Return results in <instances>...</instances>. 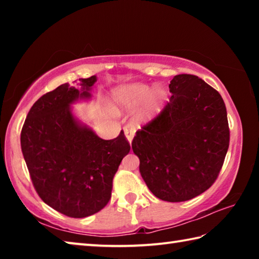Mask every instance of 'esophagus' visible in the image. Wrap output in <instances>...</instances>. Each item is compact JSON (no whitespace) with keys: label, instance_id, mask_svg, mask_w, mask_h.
<instances>
[{"label":"esophagus","instance_id":"1","mask_svg":"<svg viewBox=\"0 0 259 259\" xmlns=\"http://www.w3.org/2000/svg\"><path fill=\"white\" fill-rule=\"evenodd\" d=\"M135 133H136V130H135V128H133V126H131V125L124 126V135H125V137H126V139H128V142H129L130 144H131V142H133Z\"/></svg>","mask_w":259,"mask_h":259}]
</instances>
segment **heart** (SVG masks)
Listing matches in <instances>:
<instances>
[{
  "label": "heart",
  "mask_w": 259,
  "mask_h": 259,
  "mask_svg": "<svg viewBox=\"0 0 259 259\" xmlns=\"http://www.w3.org/2000/svg\"><path fill=\"white\" fill-rule=\"evenodd\" d=\"M169 95L163 87H155L145 83H133L121 87L115 93V103L124 109H134L139 105L135 119L138 123H147L159 115L168 102Z\"/></svg>",
  "instance_id": "obj_1"
}]
</instances>
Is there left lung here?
Masks as SVG:
<instances>
[{
    "mask_svg": "<svg viewBox=\"0 0 259 259\" xmlns=\"http://www.w3.org/2000/svg\"><path fill=\"white\" fill-rule=\"evenodd\" d=\"M170 102L136 133L133 151L147 187L168 202H183L207 191L218 177L230 145L222 96L202 78L174 76Z\"/></svg>",
    "mask_w": 259,
    "mask_h": 259,
    "instance_id": "8db88e82",
    "label": "left lung"
}]
</instances>
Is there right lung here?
<instances>
[{
  "label": "right lung",
  "mask_w": 259,
  "mask_h": 259,
  "mask_svg": "<svg viewBox=\"0 0 259 259\" xmlns=\"http://www.w3.org/2000/svg\"><path fill=\"white\" fill-rule=\"evenodd\" d=\"M96 75L80 89L61 84L36 100L21 129V151L37 194L73 218L91 216L108 203L113 178L130 144L123 131L105 140L74 116L71 105L90 99Z\"/></svg>",
  "instance_id": "right-lung-1"
}]
</instances>
